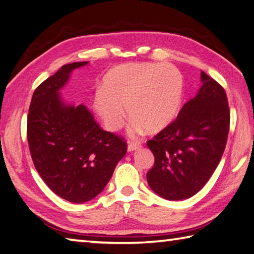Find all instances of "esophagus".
<instances>
[{
    "label": "esophagus",
    "mask_w": 254,
    "mask_h": 254,
    "mask_svg": "<svg viewBox=\"0 0 254 254\" xmlns=\"http://www.w3.org/2000/svg\"><path fill=\"white\" fill-rule=\"evenodd\" d=\"M141 147V144L140 143H136V142H128L127 144V152H133V151H136L138 148Z\"/></svg>",
    "instance_id": "1"
}]
</instances>
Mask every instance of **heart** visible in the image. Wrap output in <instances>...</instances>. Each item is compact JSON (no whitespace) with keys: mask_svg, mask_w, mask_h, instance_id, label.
I'll return each mask as SVG.
<instances>
[{"mask_svg":"<svg viewBox=\"0 0 254 254\" xmlns=\"http://www.w3.org/2000/svg\"><path fill=\"white\" fill-rule=\"evenodd\" d=\"M184 92L182 73L171 64H123L102 79L93 97V110L109 131L123 127L127 109L133 134L165 130L180 112Z\"/></svg>","mask_w":254,"mask_h":254,"instance_id":"1","label":"heart"}]
</instances>
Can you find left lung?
I'll list each match as a JSON object with an SVG mask.
<instances>
[{"label": "left lung", "instance_id": "8db88e82", "mask_svg": "<svg viewBox=\"0 0 254 254\" xmlns=\"http://www.w3.org/2000/svg\"><path fill=\"white\" fill-rule=\"evenodd\" d=\"M200 80L199 90L184 104L176 120L147 141L155 163L146 180L164 199L183 200L197 193L225 151L230 124L226 92L203 71Z\"/></svg>", "mask_w": 254, "mask_h": 254}]
</instances>
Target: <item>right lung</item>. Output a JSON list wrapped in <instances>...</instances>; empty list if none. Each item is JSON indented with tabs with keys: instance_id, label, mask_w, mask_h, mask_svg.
I'll return each instance as SVG.
<instances>
[{
	"instance_id": "1",
	"label": "right lung",
	"mask_w": 254,
	"mask_h": 254,
	"mask_svg": "<svg viewBox=\"0 0 254 254\" xmlns=\"http://www.w3.org/2000/svg\"><path fill=\"white\" fill-rule=\"evenodd\" d=\"M88 62L67 64L34 91L27 117V140L35 168L51 190L70 202L93 199L111 180L127 146L103 131L86 106L63 99L74 69Z\"/></svg>"
}]
</instances>
